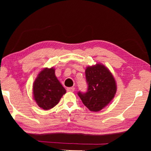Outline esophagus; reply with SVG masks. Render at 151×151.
I'll list each match as a JSON object with an SVG mask.
<instances>
[{"label":"esophagus","mask_w":151,"mask_h":151,"mask_svg":"<svg viewBox=\"0 0 151 151\" xmlns=\"http://www.w3.org/2000/svg\"><path fill=\"white\" fill-rule=\"evenodd\" d=\"M75 87H68L66 88V91H68V92H73L75 91Z\"/></svg>","instance_id":"obj_1"}]
</instances>
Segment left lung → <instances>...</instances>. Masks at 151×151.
<instances>
[{
    "mask_svg": "<svg viewBox=\"0 0 151 151\" xmlns=\"http://www.w3.org/2000/svg\"><path fill=\"white\" fill-rule=\"evenodd\" d=\"M85 75L87 92H78V95L91 111L99 112L108 105L114 97L116 81L108 68L100 63L88 66Z\"/></svg>",
    "mask_w": 151,
    "mask_h": 151,
    "instance_id": "obj_1",
    "label": "left lung"
}]
</instances>
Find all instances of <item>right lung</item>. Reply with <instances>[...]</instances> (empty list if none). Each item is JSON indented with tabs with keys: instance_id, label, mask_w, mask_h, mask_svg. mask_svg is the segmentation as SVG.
<instances>
[{
	"instance_id": "1",
	"label": "right lung",
	"mask_w": 151,
	"mask_h": 151,
	"mask_svg": "<svg viewBox=\"0 0 151 151\" xmlns=\"http://www.w3.org/2000/svg\"><path fill=\"white\" fill-rule=\"evenodd\" d=\"M32 91L38 106L46 111L57 105L66 93L65 88L55 76L53 67L40 71L33 84Z\"/></svg>"
}]
</instances>
